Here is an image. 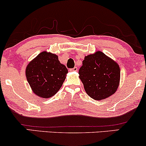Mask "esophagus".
<instances>
[{
	"label": "esophagus",
	"mask_w": 146,
	"mask_h": 146,
	"mask_svg": "<svg viewBox=\"0 0 146 146\" xmlns=\"http://www.w3.org/2000/svg\"><path fill=\"white\" fill-rule=\"evenodd\" d=\"M69 71H78V68L74 67V68H70Z\"/></svg>",
	"instance_id": "esophagus-1"
}]
</instances>
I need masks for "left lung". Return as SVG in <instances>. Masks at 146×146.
Returning a JSON list of instances; mask_svg holds the SVG:
<instances>
[{
	"label": "left lung",
	"mask_w": 146,
	"mask_h": 146,
	"mask_svg": "<svg viewBox=\"0 0 146 146\" xmlns=\"http://www.w3.org/2000/svg\"><path fill=\"white\" fill-rule=\"evenodd\" d=\"M79 74L86 93L95 100L108 98L118 88L119 66L101 51L85 57Z\"/></svg>",
	"instance_id": "obj_1"
}]
</instances>
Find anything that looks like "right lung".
Returning <instances> with one entry per match:
<instances>
[{
  "instance_id": "right-lung-1",
  "label": "right lung",
  "mask_w": 146,
  "mask_h": 146,
  "mask_svg": "<svg viewBox=\"0 0 146 146\" xmlns=\"http://www.w3.org/2000/svg\"><path fill=\"white\" fill-rule=\"evenodd\" d=\"M68 69L58 60V56L43 51L30 62L26 77L33 93L42 98L54 95L66 78Z\"/></svg>"
}]
</instances>
